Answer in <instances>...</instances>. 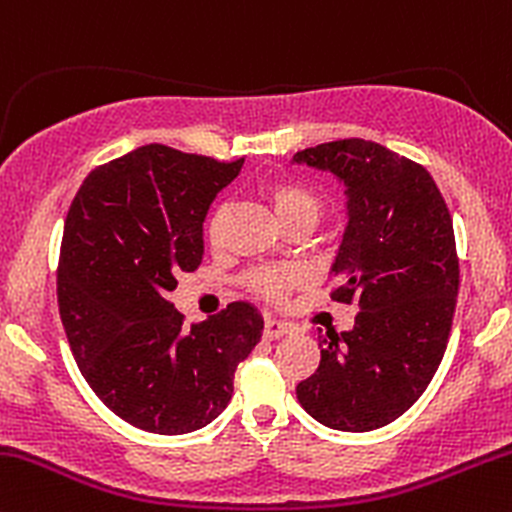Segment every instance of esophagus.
Segmentation results:
<instances>
[{
    "label": "esophagus",
    "instance_id": "obj_1",
    "mask_svg": "<svg viewBox=\"0 0 512 512\" xmlns=\"http://www.w3.org/2000/svg\"><path fill=\"white\" fill-rule=\"evenodd\" d=\"M288 333H291V328L276 318H268L266 325H263V337H266V340H281V337H286Z\"/></svg>",
    "mask_w": 512,
    "mask_h": 512
}]
</instances>
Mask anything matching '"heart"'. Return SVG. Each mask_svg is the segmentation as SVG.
Wrapping results in <instances>:
<instances>
[{"mask_svg": "<svg viewBox=\"0 0 512 512\" xmlns=\"http://www.w3.org/2000/svg\"><path fill=\"white\" fill-rule=\"evenodd\" d=\"M263 197L271 204L273 214L281 221L283 229L293 224H318V219L323 217V199L320 194H315L313 189L303 187V184L293 182V179H276V182H268L263 187ZM221 224H224V207H217V212L209 217L207 234L209 239L217 241L221 234ZM295 276L286 268H258V271L246 276V286L251 288L256 295L266 300H281L288 293V288L293 286Z\"/></svg>", "mask_w": 512, "mask_h": 512, "instance_id": "1", "label": "heart"}]
</instances>
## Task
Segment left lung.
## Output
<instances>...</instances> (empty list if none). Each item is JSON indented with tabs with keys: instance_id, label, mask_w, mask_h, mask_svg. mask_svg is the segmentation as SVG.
Wrapping results in <instances>:
<instances>
[{
	"instance_id": "obj_1",
	"label": "left lung",
	"mask_w": 512,
	"mask_h": 512,
	"mask_svg": "<svg viewBox=\"0 0 512 512\" xmlns=\"http://www.w3.org/2000/svg\"><path fill=\"white\" fill-rule=\"evenodd\" d=\"M293 162L345 184L330 298L360 308L355 328L318 337V370L295 394L330 429H379L424 394L446 352L458 295L449 207L424 167L377 142H323Z\"/></svg>"
}]
</instances>
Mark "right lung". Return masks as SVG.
I'll use <instances>...</instances> for the list:
<instances>
[{
  "mask_svg": "<svg viewBox=\"0 0 512 512\" xmlns=\"http://www.w3.org/2000/svg\"><path fill=\"white\" fill-rule=\"evenodd\" d=\"M244 160L142 145L96 167L73 197L59 256V313L100 402L152 434H189L224 412L263 318L236 300L184 325L170 303L202 263L204 219Z\"/></svg>",
  "mask_w": 512,
  "mask_h": 512,
  "instance_id": "1",
  "label": "right lung"
}]
</instances>
